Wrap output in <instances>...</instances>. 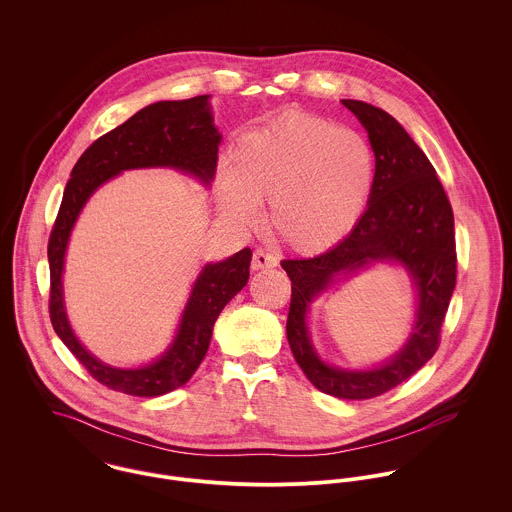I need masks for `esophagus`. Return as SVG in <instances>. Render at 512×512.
Wrapping results in <instances>:
<instances>
[{
	"mask_svg": "<svg viewBox=\"0 0 512 512\" xmlns=\"http://www.w3.org/2000/svg\"><path fill=\"white\" fill-rule=\"evenodd\" d=\"M278 264L276 256L258 248L254 250V256H252V270H264V268H274Z\"/></svg>",
	"mask_w": 512,
	"mask_h": 512,
	"instance_id": "1",
	"label": "esophagus"
}]
</instances>
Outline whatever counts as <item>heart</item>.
I'll return each mask as SVG.
<instances>
[{
    "mask_svg": "<svg viewBox=\"0 0 512 512\" xmlns=\"http://www.w3.org/2000/svg\"><path fill=\"white\" fill-rule=\"evenodd\" d=\"M374 187V153L351 128L288 112L242 134L220 173L228 219L252 224L268 201V226L299 252H323L363 217Z\"/></svg>",
    "mask_w": 512,
    "mask_h": 512,
    "instance_id": "obj_1",
    "label": "heart"
}]
</instances>
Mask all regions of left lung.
<instances>
[{"mask_svg":"<svg viewBox=\"0 0 512 512\" xmlns=\"http://www.w3.org/2000/svg\"><path fill=\"white\" fill-rule=\"evenodd\" d=\"M343 104L368 132L376 157L374 187L347 238L319 256L282 262L292 280L286 331L295 363L315 388L345 400H365L392 390L436 355L455 288L457 254L453 211L426 153L388 112L361 100ZM386 259L400 261L419 288L417 323L407 347L390 364L372 371H339L321 364L306 337L310 299L337 275Z\"/></svg>","mask_w":512,"mask_h":512,"instance_id":"left-lung-1","label":"left lung"}]
</instances>
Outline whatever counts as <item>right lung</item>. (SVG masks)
<instances>
[{"instance_id": "add662e5", "label": "right lung", "mask_w": 512, "mask_h": 512, "mask_svg": "<svg viewBox=\"0 0 512 512\" xmlns=\"http://www.w3.org/2000/svg\"><path fill=\"white\" fill-rule=\"evenodd\" d=\"M220 134L213 124L209 96L149 104L122 126L100 136L76 161L49 236V315L55 333L92 378L110 390L132 396H161L183 386L207 355L213 325L222 307L248 282L252 252L242 248L228 260L209 264L195 282L179 333L153 365L122 370L102 365L76 341L63 307V260L74 220L88 197L124 169L175 167L209 183L217 169Z\"/></svg>"}]
</instances>
